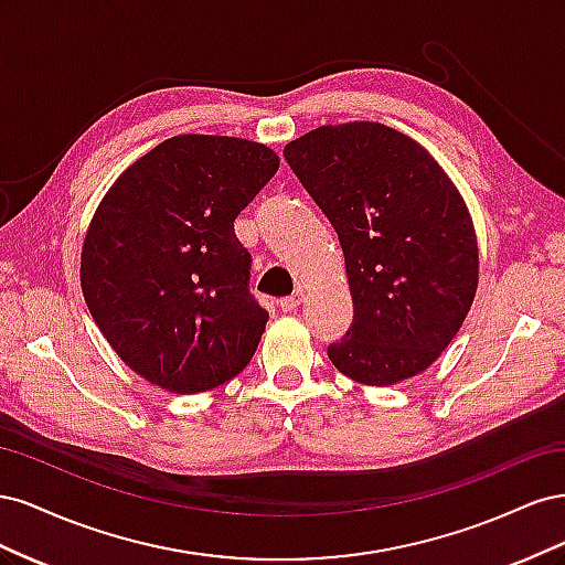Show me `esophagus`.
<instances>
[{
    "mask_svg": "<svg viewBox=\"0 0 565 565\" xmlns=\"http://www.w3.org/2000/svg\"><path fill=\"white\" fill-rule=\"evenodd\" d=\"M301 301H303V295H301V292H295L292 297H285V299H280L278 303H280V309H282L285 313H289V311H297L299 306H301Z\"/></svg>",
    "mask_w": 565,
    "mask_h": 565,
    "instance_id": "34e87169",
    "label": "esophagus"
}]
</instances>
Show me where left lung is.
<instances>
[{
	"instance_id": "1",
	"label": "left lung",
	"mask_w": 565,
	"mask_h": 565,
	"mask_svg": "<svg viewBox=\"0 0 565 565\" xmlns=\"http://www.w3.org/2000/svg\"><path fill=\"white\" fill-rule=\"evenodd\" d=\"M285 160L339 235L353 322L328 347L367 386L424 372L448 349L478 287V243L457 185L431 152L380 122L318 127Z\"/></svg>"
}]
</instances>
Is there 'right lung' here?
<instances>
[{"label": "right lung", "mask_w": 565, "mask_h": 565, "mask_svg": "<svg viewBox=\"0 0 565 565\" xmlns=\"http://www.w3.org/2000/svg\"><path fill=\"white\" fill-rule=\"evenodd\" d=\"M264 143L181 134L127 167L82 245V292L113 351L150 384L210 391L237 377L268 313L249 295L233 221L278 172Z\"/></svg>", "instance_id": "1"}]
</instances>
